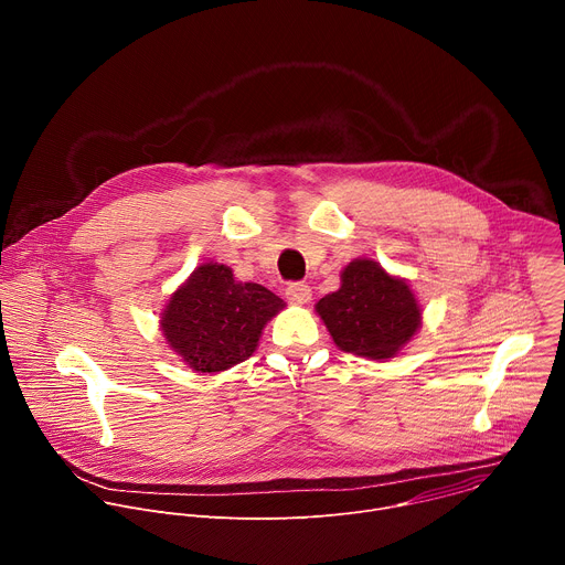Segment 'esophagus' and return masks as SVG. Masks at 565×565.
<instances>
[{"mask_svg":"<svg viewBox=\"0 0 565 565\" xmlns=\"http://www.w3.org/2000/svg\"><path fill=\"white\" fill-rule=\"evenodd\" d=\"M310 297H312V290H310V286H306V284H290L288 288H286V299L290 301V303H308L310 301Z\"/></svg>","mask_w":565,"mask_h":565,"instance_id":"esophagus-1","label":"esophagus"}]
</instances>
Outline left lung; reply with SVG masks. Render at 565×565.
I'll return each mask as SVG.
<instances>
[{
	"mask_svg": "<svg viewBox=\"0 0 565 565\" xmlns=\"http://www.w3.org/2000/svg\"><path fill=\"white\" fill-rule=\"evenodd\" d=\"M315 310L344 353L369 360L395 358L423 319L409 284L373 259L351 262L342 270L340 290L321 297Z\"/></svg>",
	"mask_w": 565,
	"mask_h": 565,
	"instance_id": "left-lung-1",
	"label": "left lung"
}]
</instances>
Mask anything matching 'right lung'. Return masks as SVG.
<instances>
[{"label":"right lung","mask_w":565,"mask_h":565,"mask_svg":"<svg viewBox=\"0 0 565 565\" xmlns=\"http://www.w3.org/2000/svg\"><path fill=\"white\" fill-rule=\"evenodd\" d=\"M286 303L268 288L236 281L232 268L203 264L170 297L160 331L196 373H218L248 360L262 331Z\"/></svg>","instance_id":"obj_1"}]
</instances>
